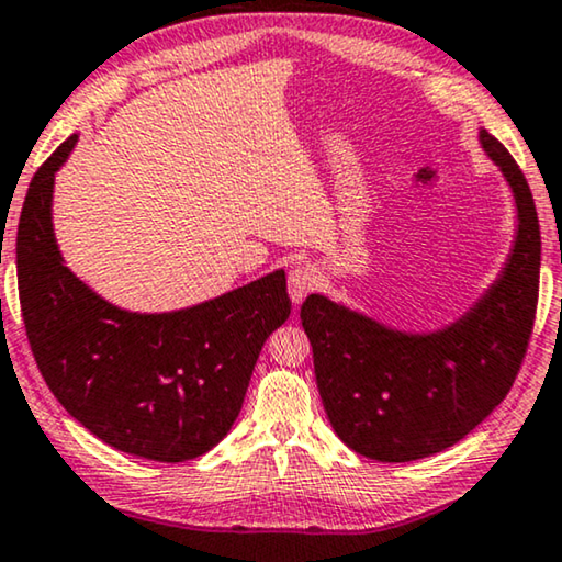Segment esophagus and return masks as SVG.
<instances>
[{"label": "esophagus", "instance_id": "34e87169", "mask_svg": "<svg viewBox=\"0 0 562 562\" xmlns=\"http://www.w3.org/2000/svg\"><path fill=\"white\" fill-rule=\"evenodd\" d=\"M318 286V271L311 263H301L289 273V296L293 304H301Z\"/></svg>", "mask_w": 562, "mask_h": 562}]
</instances>
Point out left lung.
Listing matches in <instances>:
<instances>
[{"mask_svg":"<svg viewBox=\"0 0 562 562\" xmlns=\"http://www.w3.org/2000/svg\"><path fill=\"white\" fill-rule=\"evenodd\" d=\"M480 145L515 203V236L497 279L450 324H392L311 293L301 324L314 349L326 417L353 452L412 462L460 442L505 400L528 349L540 283V226L522 170L497 137Z\"/></svg>","mask_w":562,"mask_h":562,"instance_id":"obj_1","label":"left lung"}]
</instances>
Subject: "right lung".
<instances>
[{"instance_id":"add662e5","label":"right lung","mask_w":562,"mask_h":562,"mask_svg":"<svg viewBox=\"0 0 562 562\" xmlns=\"http://www.w3.org/2000/svg\"><path fill=\"white\" fill-rule=\"evenodd\" d=\"M70 135L34 172L16 228L24 329L49 392L120 452L155 462L201 457L236 422L269 336L286 322V273L176 311L110 304L67 269L52 226Z\"/></svg>"}]
</instances>
